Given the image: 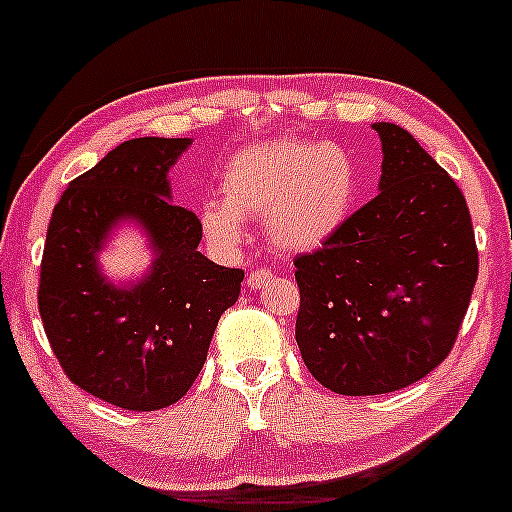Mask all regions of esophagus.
Masks as SVG:
<instances>
[{
    "label": "esophagus",
    "instance_id": "1",
    "mask_svg": "<svg viewBox=\"0 0 512 512\" xmlns=\"http://www.w3.org/2000/svg\"><path fill=\"white\" fill-rule=\"evenodd\" d=\"M273 278V273L268 271V268H256V271L249 273V278H246V283H249L251 288H261L263 283H268Z\"/></svg>",
    "mask_w": 512,
    "mask_h": 512
}]
</instances>
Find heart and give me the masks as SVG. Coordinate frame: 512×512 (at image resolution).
I'll list each match as a JSON object with an SVG mask.
<instances>
[{"mask_svg": "<svg viewBox=\"0 0 512 512\" xmlns=\"http://www.w3.org/2000/svg\"><path fill=\"white\" fill-rule=\"evenodd\" d=\"M360 189L347 147L305 138H273L244 147L221 170L224 204H207L199 221L212 244L234 249L244 221L263 219L266 239L286 256L320 249L340 231Z\"/></svg>", "mask_w": 512, "mask_h": 512, "instance_id": "b5f03b06", "label": "heart"}]
</instances>
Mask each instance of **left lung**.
Listing matches in <instances>:
<instances>
[{
	"instance_id": "obj_1",
	"label": "left lung",
	"mask_w": 512,
	"mask_h": 512,
	"mask_svg": "<svg viewBox=\"0 0 512 512\" xmlns=\"http://www.w3.org/2000/svg\"><path fill=\"white\" fill-rule=\"evenodd\" d=\"M379 194L310 254L293 258L295 342L323 387L387 394L449 357L478 278L458 184L404 128L377 123Z\"/></svg>"
}]
</instances>
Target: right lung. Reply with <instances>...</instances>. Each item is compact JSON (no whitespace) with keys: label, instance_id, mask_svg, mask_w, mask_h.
<instances>
[{"label":"right lung","instance_id":"obj_1","mask_svg":"<svg viewBox=\"0 0 512 512\" xmlns=\"http://www.w3.org/2000/svg\"><path fill=\"white\" fill-rule=\"evenodd\" d=\"M184 138H138L115 147L63 189L46 231L39 313L61 370L93 397L155 412L179 402L207 360L244 271L197 251L202 221L170 202L167 170ZM146 224L160 257L151 276L118 292L97 273L95 251L118 218Z\"/></svg>","mask_w":512,"mask_h":512}]
</instances>
